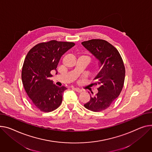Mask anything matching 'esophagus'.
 <instances>
[{"label":"esophagus","mask_w":152,"mask_h":152,"mask_svg":"<svg viewBox=\"0 0 152 152\" xmlns=\"http://www.w3.org/2000/svg\"><path fill=\"white\" fill-rule=\"evenodd\" d=\"M73 89H74L75 90H76L77 92L78 93H80L83 92V90L80 89V88H76V87H73Z\"/></svg>","instance_id":"1"}]
</instances>
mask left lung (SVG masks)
I'll list each match as a JSON object with an SVG mask.
<instances>
[{
	"mask_svg": "<svg viewBox=\"0 0 152 152\" xmlns=\"http://www.w3.org/2000/svg\"><path fill=\"white\" fill-rule=\"evenodd\" d=\"M83 46L98 61L99 72L94 78L99 87L96 96L84 104L87 109L99 112L106 109L118 96L124 87L125 68L117 49L103 39L82 42Z\"/></svg>",
	"mask_w": 152,
	"mask_h": 152,
	"instance_id": "1",
	"label": "left lung"
}]
</instances>
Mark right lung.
Returning <instances> with one entry per match:
<instances>
[{"instance_id": "right-lung-1", "label": "right lung", "mask_w": 152, "mask_h": 152, "mask_svg": "<svg viewBox=\"0 0 152 152\" xmlns=\"http://www.w3.org/2000/svg\"><path fill=\"white\" fill-rule=\"evenodd\" d=\"M75 45L56 40L35 45L27 53L22 69V82L26 92L36 107L42 112H51L62 102L67 89L54 84L49 79L56 71L61 57Z\"/></svg>"}]
</instances>
